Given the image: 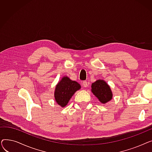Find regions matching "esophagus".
I'll list each match as a JSON object with an SVG mask.
<instances>
[{"label": "esophagus", "instance_id": "obj_1", "mask_svg": "<svg viewBox=\"0 0 152 152\" xmlns=\"http://www.w3.org/2000/svg\"><path fill=\"white\" fill-rule=\"evenodd\" d=\"M83 85L84 87H87V86H88V83H87L86 81H84L83 82Z\"/></svg>", "mask_w": 152, "mask_h": 152}]
</instances>
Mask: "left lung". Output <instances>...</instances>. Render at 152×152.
I'll list each match as a JSON object with an SVG mask.
<instances>
[{"label":"left lung","instance_id":"8db88e82","mask_svg":"<svg viewBox=\"0 0 152 152\" xmlns=\"http://www.w3.org/2000/svg\"><path fill=\"white\" fill-rule=\"evenodd\" d=\"M91 87L92 92L102 103H106L112 99V92L105 81L97 80L92 84Z\"/></svg>","mask_w":152,"mask_h":152}]
</instances>
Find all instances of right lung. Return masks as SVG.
<instances>
[{
    "instance_id": "right-lung-1",
    "label": "right lung",
    "mask_w": 152,
    "mask_h": 152,
    "mask_svg": "<svg viewBox=\"0 0 152 152\" xmlns=\"http://www.w3.org/2000/svg\"><path fill=\"white\" fill-rule=\"evenodd\" d=\"M81 89L78 83L64 76L55 87L54 97L56 102L61 107H65L74 94Z\"/></svg>"
}]
</instances>
